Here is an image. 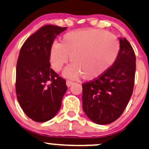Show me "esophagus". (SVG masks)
<instances>
[{
    "mask_svg": "<svg viewBox=\"0 0 149 149\" xmlns=\"http://www.w3.org/2000/svg\"><path fill=\"white\" fill-rule=\"evenodd\" d=\"M73 83H74V82H72V81H70V80H67V82H66V84H67V87H70V86L72 85Z\"/></svg>",
    "mask_w": 149,
    "mask_h": 149,
    "instance_id": "34e87169",
    "label": "esophagus"
}]
</instances>
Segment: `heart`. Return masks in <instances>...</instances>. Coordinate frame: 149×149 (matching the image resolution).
Listing matches in <instances>:
<instances>
[{
  "label": "heart",
  "mask_w": 149,
  "mask_h": 149,
  "mask_svg": "<svg viewBox=\"0 0 149 149\" xmlns=\"http://www.w3.org/2000/svg\"><path fill=\"white\" fill-rule=\"evenodd\" d=\"M120 52L116 36L105 30L88 29L66 33L60 43L54 42L49 50V62L59 72L70 59L72 64L64 71L67 77L97 79L114 64Z\"/></svg>",
  "instance_id": "heart-1"
}]
</instances>
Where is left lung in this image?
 Returning a JSON list of instances; mask_svg holds the SVG:
<instances>
[{
	"label": "left lung",
	"mask_w": 149,
	"mask_h": 149,
	"mask_svg": "<svg viewBox=\"0 0 149 149\" xmlns=\"http://www.w3.org/2000/svg\"><path fill=\"white\" fill-rule=\"evenodd\" d=\"M119 41L120 52L114 64L102 76L82 85V108L99 125L117 120L133 94L136 55L125 38Z\"/></svg>",
	"instance_id": "obj_1"
}]
</instances>
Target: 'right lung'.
Returning <instances> with one entry per match:
<instances>
[{
    "label": "right lung",
    "mask_w": 149,
    "mask_h": 149,
    "mask_svg": "<svg viewBox=\"0 0 149 149\" xmlns=\"http://www.w3.org/2000/svg\"><path fill=\"white\" fill-rule=\"evenodd\" d=\"M66 29L44 26L29 36L20 50L16 96L26 115L36 122H46L57 114L67 90L65 79L50 68L49 56L54 39Z\"/></svg>",
    "instance_id": "add662e5"
}]
</instances>
